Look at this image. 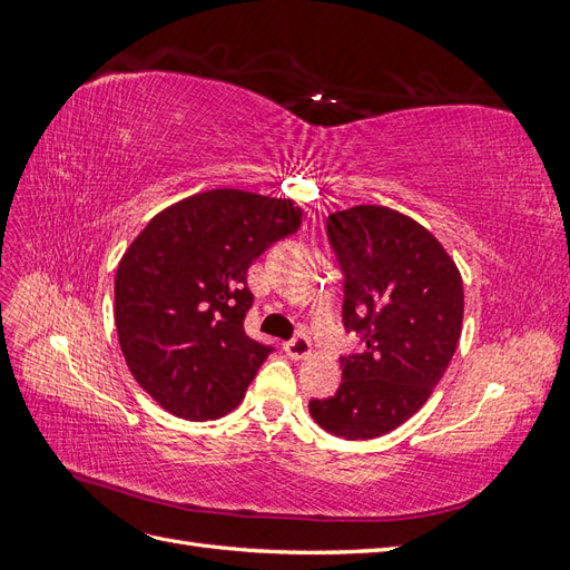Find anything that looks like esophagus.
Returning a JSON list of instances; mask_svg holds the SVG:
<instances>
[{
  "label": "esophagus",
  "mask_w": 570,
  "mask_h": 570,
  "mask_svg": "<svg viewBox=\"0 0 570 570\" xmlns=\"http://www.w3.org/2000/svg\"><path fill=\"white\" fill-rule=\"evenodd\" d=\"M283 350H285V354L289 356V358H306L308 354H312V342H308V337L306 335H295L292 340H287L285 344H283Z\"/></svg>",
  "instance_id": "esophagus-1"
}]
</instances>
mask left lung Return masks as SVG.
Listing matches in <instances>:
<instances>
[{
	"label": "left lung",
	"instance_id": "obj_1",
	"mask_svg": "<svg viewBox=\"0 0 570 570\" xmlns=\"http://www.w3.org/2000/svg\"><path fill=\"white\" fill-rule=\"evenodd\" d=\"M325 233L344 285L342 323L364 350L340 356L342 383L308 402L331 435L373 440L409 421L433 394L461 337L456 264L416 220L387 206L335 212Z\"/></svg>",
	"mask_w": 570,
	"mask_h": 570
}]
</instances>
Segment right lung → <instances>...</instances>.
<instances>
[{"label":"right lung","instance_id":"right-lung-1","mask_svg":"<svg viewBox=\"0 0 570 570\" xmlns=\"http://www.w3.org/2000/svg\"><path fill=\"white\" fill-rule=\"evenodd\" d=\"M302 209L245 189H209L154 216L116 271V331L140 387L187 421L226 416L271 344L245 333L247 271L297 233Z\"/></svg>","mask_w":570,"mask_h":570}]
</instances>
